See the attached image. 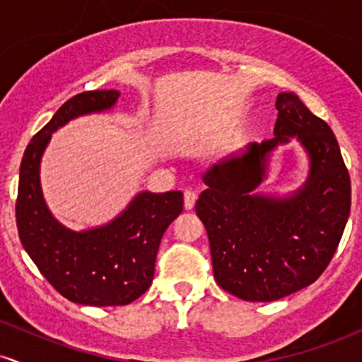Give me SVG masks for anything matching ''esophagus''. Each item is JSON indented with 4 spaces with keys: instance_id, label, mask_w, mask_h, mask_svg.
<instances>
[{
    "instance_id": "esophagus-1",
    "label": "esophagus",
    "mask_w": 362,
    "mask_h": 362,
    "mask_svg": "<svg viewBox=\"0 0 362 362\" xmlns=\"http://www.w3.org/2000/svg\"><path fill=\"white\" fill-rule=\"evenodd\" d=\"M195 199H197V194H195L192 189H185L184 190V206H185V209H192L194 204H195Z\"/></svg>"
}]
</instances>
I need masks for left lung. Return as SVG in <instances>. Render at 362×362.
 I'll use <instances>...</instances> for the list:
<instances>
[{"label": "left lung", "mask_w": 362, "mask_h": 362, "mask_svg": "<svg viewBox=\"0 0 362 362\" xmlns=\"http://www.w3.org/2000/svg\"><path fill=\"white\" fill-rule=\"evenodd\" d=\"M276 109V138L250 143L207 170V189L195 202L214 279L245 301H276L313 284L337 250L351 211V178L328 124L294 93H281ZM289 135L310 153L309 182L291 199L253 196L268 153Z\"/></svg>", "instance_id": "obj_1"}]
</instances>
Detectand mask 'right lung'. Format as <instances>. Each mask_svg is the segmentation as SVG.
<instances>
[{"mask_svg":"<svg viewBox=\"0 0 362 362\" xmlns=\"http://www.w3.org/2000/svg\"><path fill=\"white\" fill-rule=\"evenodd\" d=\"M115 90L83 91L66 100L30 139L20 165L15 214L20 242L61 296L88 306H122L148 291L161 236L184 209V194H139L115 221L74 233L49 213L39 163L51 132L78 115L110 109Z\"/></svg>","mask_w":362,"mask_h":362,"instance_id":"add662e5","label":"right lung"}]
</instances>
